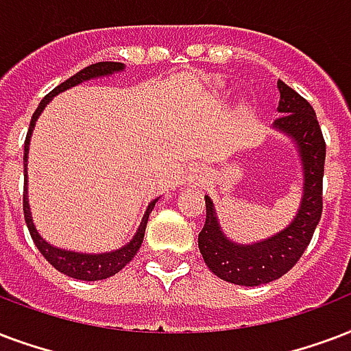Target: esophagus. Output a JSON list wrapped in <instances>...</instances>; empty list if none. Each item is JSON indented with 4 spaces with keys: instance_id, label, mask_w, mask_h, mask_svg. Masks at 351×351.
I'll list each match as a JSON object with an SVG mask.
<instances>
[{
    "instance_id": "1",
    "label": "esophagus",
    "mask_w": 351,
    "mask_h": 351,
    "mask_svg": "<svg viewBox=\"0 0 351 351\" xmlns=\"http://www.w3.org/2000/svg\"><path fill=\"white\" fill-rule=\"evenodd\" d=\"M191 180H193V182H195V184H199V182H200V180H202V178H200V176H199V175H193V178H191Z\"/></svg>"
}]
</instances>
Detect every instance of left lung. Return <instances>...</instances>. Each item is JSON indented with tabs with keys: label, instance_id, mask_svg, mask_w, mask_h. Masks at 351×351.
I'll list each match as a JSON object with an SVG mask.
<instances>
[{
	"label": "left lung",
	"instance_id": "8db88e82",
	"mask_svg": "<svg viewBox=\"0 0 351 351\" xmlns=\"http://www.w3.org/2000/svg\"><path fill=\"white\" fill-rule=\"evenodd\" d=\"M282 116L272 128L294 141L302 164V200L291 223L267 239L241 245L228 239L219 224L217 211L206 195V224L199 234V250L208 269L228 283L256 287L274 282L291 271L309 245L322 215V176L326 143L317 114L306 99L278 80Z\"/></svg>",
	"mask_w": 351,
	"mask_h": 351
}]
</instances>
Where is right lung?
Listing matches in <instances>:
<instances>
[{
	"label": "right lung",
	"instance_id": "right-lung-1",
	"mask_svg": "<svg viewBox=\"0 0 351 351\" xmlns=\"http://www.w3.org/2000/svg\"><path fill=\"white\" fill-rule=\"evenodd\" d=\"M125 69V64L121 62H97L88 66V68L80 69L79 73H75L73 77H69L66 82L58 84L55 90H51L42 103L38 104V108L31 117V125H29V132H27L25 145H23V215H25L27 228L31 232L34 245L40 250V254L49 261L58 272H62L66 276L75 278V280H82V282H95V280H106V278L114 276L121 271L123 267L136 256V252L140 250L141 243H143V235H145L147 221H149V213L154 210V204L158 199L151 200L147 206L143 219H141L140 226L136 230V234L127 245H123L117 250H110V252L101 254H86V252H75V250H66V248H58L49 245L47 241L38 234V230L33 223V215H31V206H29V193H27V158H29V145H31V136H33L34 125L38 121L40 114L44 112V108L51 103V99L58 95V93L66 92L69 88L82 84L86 80L101 79V77H110L114 73H121Z\"/></svg>",
	"mask_w": 351,
	"mask_h": 351
}]
</instances>
